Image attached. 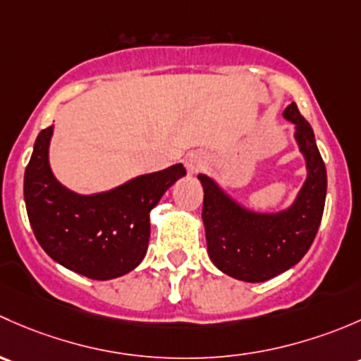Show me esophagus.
<instances>
[{
	"mask_svg": "<svg viewBox=\"0 0 361 361\" xmlns=\"http://www.w3.org/2000/svg\"><path fill=\"white\" fill-rule=\"evenodd\" d=\"M207 158L203 153H191L185 158V169H188L189 173H196L205 166Z\"/></svg>",
	"mask_w": 361,
	"mask_h": 361,
	"instance_id": "obj_1",
	"label": "esophagus"
}]
</instances>
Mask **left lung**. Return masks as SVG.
Here are the masks:
<instances>
[{"mask_svg": "<svg viewBox=\"0 0 361 361\" xmlns=\"http://www.w3.org/2000/svg\"><path fill=\"white\" fill-rule=\"evenodd\" d=\"M283 118L295 126L293 139L306 159L307 176L290 207L255 212L238 203L212 177L200 173L207 248L212 262L236 280L259 283L295 266L306 255L322 222L326 196V170L311 125L295 102Z\"/></svg>", "mask_w": 361, "mask_h": 361, "instance_id": "obj_1", "label": "left lung"}]
</instances>
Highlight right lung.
<instances>
[{
	"instance_id": "add662e5",
	"label": "right lung",
	"mask_w": 361,
	"mask_h": 361,
	"mask_svg": "<svg viewBox=\"0 0 361 361\" xmlns=\"http://www.w3.org/2000/svg\"><path fill=\"white\" fill-rule=\"evenodd\" d=\"M54 126L39 132L24 173L27 217L42 248L92 280H113L135 269L147 252L149 214L185 169L177 165L126 180L95 195H78L50 169Z\"/></svg>"
}]
</instances>
